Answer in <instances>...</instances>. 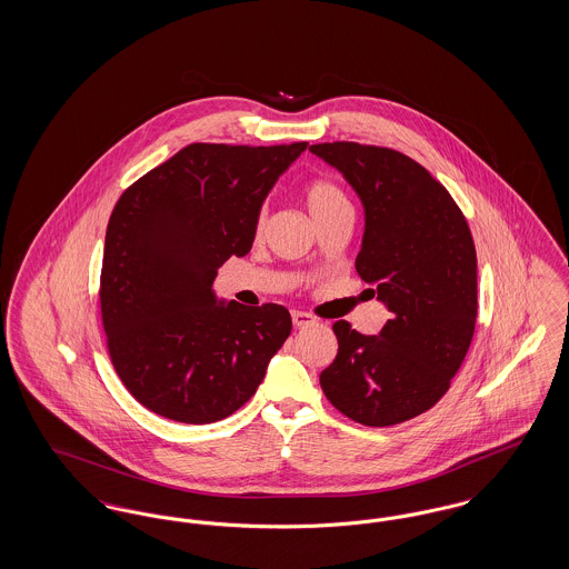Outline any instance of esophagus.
I'll list each match as a JSON object with an SVG mask.
<instances>
[{"instance_id": "obj_1", "label": "esophagus", "mask_w": 569, "mask_h": 569, "mask_svg": "<svg viewBox=\"0 0 569 569\" xmlns=\"http://www.w3.org/2000/svg\"><path fill=\"white\" fill-rule=\"evenodd\" d=\"M292 322L298 328H302V326L316 325V318L311 313H305V311H292Z\"/></svg>"}]
</instances>
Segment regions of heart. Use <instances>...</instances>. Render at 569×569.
<instances>
[{
    "label": "heart",
    "mask_w": 569,
    "mask_h": 569,
    "mask_svg": "<svg viewBox=\"0 0 569 569\" xmlns=\"http://www.w3.org/2000/svg\"><path fill=\"white\" fill-rule=\"evenodd\" d=\"M305 202H307V209L316 221L339 211V209H350L348 196L337 183H332L328 179L311 181L305 190ZM264 219H267V207H262L260 213H258V228L264 226Z\"/></svg>",
    "instance_id": "b5f03b06"
}]
</instances>
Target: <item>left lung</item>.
<instances>
[{
  "mask_svg": "<svg viewBox=\"0 0 569 569\" xmlns=\"http://www.w3.org/2000/svg\"><path fill=\"white\" fill-rule=\"evenodd\" d=\"M337 168L365 209L356 271L390 311L379 335L339 320V352L320 373L326 399L365 427H392L448 392L478 318L476 247L448 190L386 147L311 144Z\"/></svg>",
  "mask_w": 569,
  "mask_h": 569,
  "instance_id": "left-lung-1",
  "label": "left lung"
}]
</instances>
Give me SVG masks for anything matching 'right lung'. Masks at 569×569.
I'll return each mask as SVG.
<instances>
[{
  "mask_svg": "<svg viewBox=\"0 0 569 569\" xmlns=\"http://www.w3.org/2000/svg\"><path fill=\"white\" fill-rule=\"evenodd\" d=\"M305 149L193 142L121 193L100 307L112 367L140 406L209 425L256 395L290 311L217 300L213 281L251 249L264 198Z\"/></svg>",
  "mask_w": 569,
  "mask_h": 569,
  "instance_id": "obj_1",
  "label": "right lung"
}]
</instances>
